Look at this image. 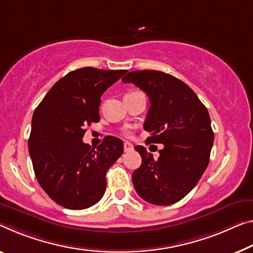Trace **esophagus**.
<instances>
[{
	"instance_id": "1",
	"label": "esophagus",
	"mask_w": 253,
	"mask_h": 253,
	"mask_svg": "<svg viewBox=\"0 0 253 253\" xmlns=\"http://www.w3.org/2000/svg\"><path fill=\"white\" fill-rule=\"evenodd\" d=\"M131 150H133V146H132V143L124 142V151H126V153H129Z\"/></svg>"
}]
</instances>
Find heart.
Returning a JSON list of instances; mask_svg holds the SVG:
<instances>
[{
    "label": "heart",
    "instance_id": "1",
    "mask_svg": "<svg viewBox=\"0 0 253 253\" xmlns=\"http://www.w3.org/2000/svg\"><path fill=\"white\" fill-rule=\"evenodd\" d=\"M123 133H124V135H126V137H131L132 131L130 129H124L123 130Z\"/></svg>",
    "mask_w": 253,
    "mask_h": 253
}]
</instances>
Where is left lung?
Returning a JSON list of instances; mask_svg holds the SVG:
<instances>
[{"label": "left lung", "instance_id": "obj_1", "mask_svg": "<svg viewBox=\"0 0 253 253\" xmlns=\"http://www.w3.org/2000/svg\"><path fill=\"white\" fill-rule=\"evenodd\" d=\"M122 81L148 95L146 141L163 143L158 159L143 146L134 149L141 165L132 174L135 191L147 203L167 206L184 198L207 169L213 142L211 116L198 96L177 78L155 70L131 71Z\"/></svg>", "mask_w": 253, "mask_h": 253}]
</instances>
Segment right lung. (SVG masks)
<instances>
[{"mask_svg":"<svg viewBox=\"0 0 253 253\" xmlns=\"http://www.w3.org/2000/svg\"><path fill=\"white\" fill-rule=\"evenodd\" d=\"M126 72L90 67L69 72L34 112L28 148L35 175L62 207L86 209L104 196L105 175L123 154V142L107 135L97 149H91L83 138L84 127L99 122L104 91Z\"/></svg>","mask_w":253,"mask_h":253,"instance_id":"right-lung-1","label":"right lung"}]
</instances>
